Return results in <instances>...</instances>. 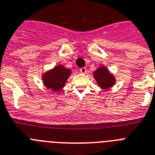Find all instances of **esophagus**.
<instances>
[{
    "label": "esophagus",
    "instance_id": "esophagus-1",
    "mask_svg": "<svg viewBox=\"0 0 155 155\" xmlns=\"http://www.w3.org/2000/svg\"><path fill=\"white\" fill-rule=\"evenodd\" d=\"M80 72L81 74H86L87 73V69L86 68H82L80 69Z\"/></svg>",
    "mask_w": 155,
    "mask_h": 155
}]
</instances>
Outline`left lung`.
<instances>
[{
  "instance_id": "left-lung-1",
  "label": "left lung",
  "mask_w": 155,
  "mask_h": 155,
  "mask_svg": "<svg viewBox=\"0 0 155 155\" xmlns=\"http://www.w3.org/2000/svg\"><path fill=\"white\" fill-rule=\"evenodd\" d=\"M95 80L101 88L108 89L115 84V78L106 67L101 66L93 72Z\"/></svg>"
}]
</instances>
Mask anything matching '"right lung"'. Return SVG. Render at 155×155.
<instances>
[{
  "label": "right lung",
  "instance_id": "obj_1",
  "mask_svg": "<svg viewBox=\"0 0 155 155\" xmlns=\"http://www.w3.org/2000/svg\"><path fill=\"white\" fill-rule=\"evenodd\" d=\"M71 73V71L70 69L60 64L45 72L42 75V80L45 86L48 89L52 91H59L64 87Z\"/></svg>",
  "mask_w": 155,
  "mask_h": 155
}]
</instances>
